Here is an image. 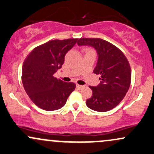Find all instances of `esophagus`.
Masks as SVG:
<instances>
[{
	"mask_svg": "<svg viewBox=\"0 0 154 154\" xmlns=\"http://www.w3.org/2000/svg\"><path fill=\"white\" fill-rule=\"evenodd\" d=\"M85 88L84 85H77V88L78 89V90H82Z\"/></svg>",
	"mask_w": 154,
	"mask_h": 154,
	"instance_id": "esophagus-1",
	"label": "esophagus"
}]
</instances>
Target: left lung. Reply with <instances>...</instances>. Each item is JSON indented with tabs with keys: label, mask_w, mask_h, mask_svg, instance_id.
<instances>
[{
	"label": "left lung",
	"mask_w": 154,
	"mask_h": 154,
	"mask_svg": "<svg viewBox=\"0 0 154 154\" xmlns=\"http://www.w3.org/2000/svg\"><path fill=\"white\" fill-rule=\"evenodd\" d=\"M79 47L89 46L97 54V62L93 73L100 75V82L90 86L92 95L87 100L89 108L106 112L119 104L130 88L131 69L128 61L120 50L101 38H79Z\"/></svg>",
	"instance_id": "8db88e82"
}]
</instances>
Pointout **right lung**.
I'll list each match as a JSON object with an SVG mask.
<instances>
[{
	"label": "right lung",
	"instance_id": "1",
	"mask_svg": "<svg viewBox=\"0 0 154 154\" xmlns=\"http://www.w3.org/2000/svg\"><path fill=\"white\" fill-rule=\"evenodd\" d=\"M78 38L52 40L35 48L24 60L22 82L35 105L47 111L60 109L75 90L73 82H64L54 77L64 62V57Z\"/></svg>",
	"mask_w": 154,
	"mask_h": 154
}]
</instances>
